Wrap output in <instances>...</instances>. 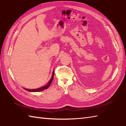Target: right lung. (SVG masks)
<instances>
[{
  "instance_id": "right-lung-1",
  "label": "right lung",
  "mask_w": 126,
  "mask_h": 126,
  "mask_svg": "<svg viewBox=\"0 0 126 126\" xmlns=\"http://www.w3.org/2000/svg\"><path fill=\"white\" fill-rule=\"evenodd\" d=\"M53 76H54V71H53L51 79L50 80V81L49 82V83H48L46 85H45V86H44V87H41V88H38V89H25V88H24V89H25L26 90H27V91H29V92H41V91H42V90H44L45 89H47L48 87L50 86V85L51 84V82H52V80H53Z\"/></svg>"
}]
</instances>
